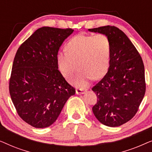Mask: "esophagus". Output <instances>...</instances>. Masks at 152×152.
Listing matches in <instances>:
<instances>
[{"label":"esophagus","mask_w":152,"mask_h":152,"mask_svg":"<svg viewBox=\"0 0 152 152\" xmlns=\"http://www.w3.org/2000/svg\"><path fill=\"white\" fill-rule=\"evenodd\" d=\"M86 92V90H83V89H81V88L76 89V94L77 95L84 94Z\"/></svg>","instance_id":"esophagus-1"}]
</instances>
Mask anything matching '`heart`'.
Wrapping results in <instances>:
<instances>
[{
    "label": "heart",
    "instance_id": "b5f03b06",
    "mask_svg": "<svg viewBox=\"0 0 152 152\" xmlns=\"http://www.w3.org/2000/svg\"><path fill=\"white\" fill-rule=\"evenodd\" d=\"M111 42L104 34H78L70 39L66 45V53H59L57 64L65 77L71 78L74 86L84 88L91 78L97 80L106 73L111 57ZM78 65H77V64Z\"/></svg>",
    "mask_w": 152,
    "mask_h": 152
}]
</instances>
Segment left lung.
Returning a JSON list of instances; mask_svg holds the SVG:
<instances>
[{
    "mask_svg": "<svg viewBox=\"0 0 152 152\" xmlns=\"http://www.w3.org/2000/svg\"><path fill=\"white\" fill-rule=\"evenodd\" d=\"M88 31L106 35L111 46L107 74L92 88L97 97L93 114L106 126H119L136 115L144 97L142 59L127 36L116 27L102 26Z\"/></svg>",
    "mask_w": 152,
    "mask_h": 152,
    "instance_id": "obj_1",
    "label": "left lung"
}]
</instances>
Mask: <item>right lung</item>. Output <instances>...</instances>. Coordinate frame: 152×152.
I'll return each instance as SVG.
<instances>
[{
  "instance_id": "obj_1",
  "label": "right lung",
  "mask_w": 152,
  "mask_h": 152,
  "mask_svg": "<svg viewBox=\"0 0 152 152\" xmlns=\"http://www.w3.org/2000/svg\"><path fill=\"white\" fill-rule=\"evenodd\" d=\"M70 28L43 27L16 52L10 80V93L23 120L35 128L50 126L75 89L58 70L57 55Z\"/></svg>"
}]
</instances>
